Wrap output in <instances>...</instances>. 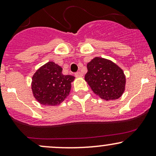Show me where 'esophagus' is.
Returning <instances> with one entry per match:
<instances>
[{
    "label": "esophagus",
    "mask_w": 156,
    "mask_h": 156,
    "mask_svg": "<svg viewBox=\"0 0 156 156\" xmlns=\"http://www.w3.org/2000/svg\"><path fill=\"white\" fill-rule=\"evenodd\" d=\"M75 76H76V77H82L83 76V74H82L80 72H77L75 73Z\"/></svg>",
    "instance_id": "1"
}]
</instances>
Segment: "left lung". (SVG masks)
Returning a JSON list of instances; mask_svg holds the SVG:
<instances>
[{"mask_svg":"<svg viewBox=\"0 0 156 156\" xmlns=\"http://www.w3.org/2000/svg\"><path fill=\"white\" fill-rule=\"evenodd\" d=\"M85 80L97 95L105 101L120 98L125 91V76L117 64L96 57L87 64Z\"/></svg>","mask_w":156,"mask_h":156,"instance_id":"8db88e82","label":"left lung"}]
</instances>
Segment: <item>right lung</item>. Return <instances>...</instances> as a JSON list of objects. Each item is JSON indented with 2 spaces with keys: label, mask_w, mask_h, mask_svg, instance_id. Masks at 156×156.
<instances>
[{
  "label": "right lung",
  "mask_w": 156,
  "mask_h": 156,
  "mask_svg": "<svg viewBox=\"0 0 156 156\" xmlns=\"http://www.w3.org/2000/svg\"><path fill=\"white\" fill-rule=\"evenodd\" d=\"M74 79V76L62 74V68L58 64L48 62L33 76L32 92L41 104L58 105L68 96Z\"/></svg>",
  "instance_id": "obj_1"
}]
</instances>
